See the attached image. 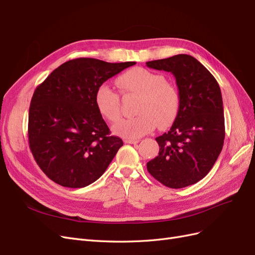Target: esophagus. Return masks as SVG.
Wrapping results in <instances>:
<instances>
[{
  "mask_svg": "<svg viewBox=\"0 0 255 255\" xmlns=\"http://www.w3.org/2000/svg\"><path fill=\"white\" fill-rule=\"evenodd\" d=\"M125 142L126 143H130V144H136V143L139 142V140H137V139H125Z\"/></svg>",
  "mask_w": 255,
  "mask_h": 255,
  "instance_id": "esophagus-1",
  "label": "esophagus"
}]
</instances>
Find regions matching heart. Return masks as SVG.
I'll list each match as a JSON object with an SVG mask.
<instances>
[{
    "instance_id": "obj_1",
    "label": "heart",
    "mask_w": 255,
    "mask_h": 255,
    "mask_svg": "<svg viewBox=\"0 0 255 255\" xmlns=\"http://www.w3.org/2000/svg\"><path fill=\"white\" fill-rule=\"evenodd\" d=\"M117 85L125 91L139 97L133 118L122 119L113 127L115 134L128 139L139 138L157 127L165 128L175 120L180 110V95L165 76L144 68H133L121 74ZM97 109L110 122L118 121L119 95L110 85L102 84L95 95Z\"/></svg>"
}]
</instances>
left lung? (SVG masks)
<instances>
[{
    "label": "left lung",
    "mask_w": 255,
    "mask_h": 255,
    "mask_svg": "<svg viewBox=\"0 0 255 255\" xmlns=\"http://www.w3.org/2000/svg\"><path fill=\"white\" fill-rule=\"evenodd\" d=\"M171 72L180 95V110L167 133L156 137L158 155L146 163L149 173L170 188H183L210 172L225 140L220 87L212 73L187 54L145 63Z\"/></svg>",
    "instance_id": "8db88e82"
}]
</instances>
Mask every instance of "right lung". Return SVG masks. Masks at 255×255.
<instances>
[{"mask_svg": "<svg viewBox=\"0 0 255 255\" xmlns=\"http://www.w3.org/2000/svg\"><path fill=\"white\" fill-rule=\"evenodd\" d=\"M135 64L76 58L36 88L28 113L29 148L53 182L81 188L105 172L123 141L111 135L95 95L100 85Z\"/></svg>", "mask_w": 255, "mask_h": 255, "instance_id": "1", "label": "right lung"}]
</instances>
